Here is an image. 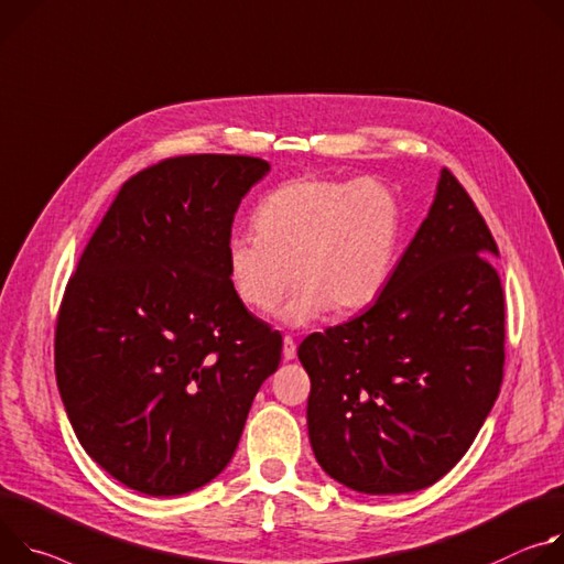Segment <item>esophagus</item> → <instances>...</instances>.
I'll list each match as a JSON object with an SVG mask.
<instances>
[{
  "mask_svg": "<svg viewBox=\"0 0 564 564\" xmlns=\"http://www.w3.org/2000/svg\"><path fill=\"white\" fill-rule=\"evenodd\" d=\"M282 356H284V360L295 358V340L291 336H284V340H282Z\"/></svg>",
  "mask_w": 564,
  "mask_h": 564,
  "instance_id": "esophagus-1",
  "label": "esophagus"
}]
</instances>
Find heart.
Segmentation results:
<instances>
[{
    "label": "heart",
    "instance_id": "obj_1",
    "mask_svg": "<svg viewBox=\"0 0 564 564\" xmlns=\"http://www.w3.org/2000/svg\"><path fill=\"white\" fill-rule=\"evenodd\" d=\"M253 230L230 235L228 280L253 311H271L297 286L280 321L300 327L332 314H356L388 286L403 237V208L377 178H293L264 195Z\"/></svg>",
    "mask_w": 564,
    "mask_h": 564
}]
</instances>
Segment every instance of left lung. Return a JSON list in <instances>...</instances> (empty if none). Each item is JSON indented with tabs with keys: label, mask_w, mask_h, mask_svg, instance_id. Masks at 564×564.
Instances as JSON below:
<instances>
[{
	"label": "left lung",
	"mask_w": 564,
	"mask_h": 564,
	"mask_svg": "<svg viewBox=\"0 0 564 564\" xmlns=\"http://www.w3.org/2000/svg\"><path fill=\"white\" fill-rule=\"evenodd\" d=\"M497 243L442 170L427 217L360 316L311 334L308 442L351 490L399 495L442 479L470 448L505 373Z\"/></svg>",
	"instance_id": "1"
}]
</instances>
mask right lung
Segmentation results:
<instances>
[{
  "label": "right lung",
  "instance_id": "add662e5",
  "mask_svg": "<svg viewBox=\"0 0 564 564\" xmlns=\"http://www.w3.org/2000/svg\"><path fill=\"white\" fill-rule=\"evenodd\" d=\"M256 156L165 159L124 181L59 304L55 379L87 455L154 497L232 459L282 336L232 291L226 243Z\"/></svg>",
  "mask_w": 564,
  "mask_h": 564
}]
</instances>
